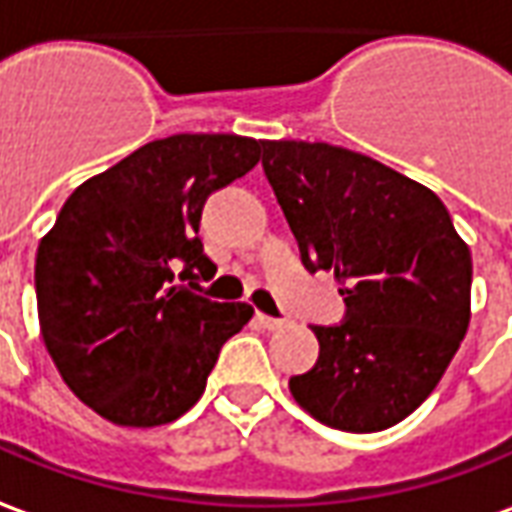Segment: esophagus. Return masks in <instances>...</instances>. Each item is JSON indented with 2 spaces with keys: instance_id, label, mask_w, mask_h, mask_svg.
Segmentation results:
<instances>
[{
  "instance_id": "obj_1",
  "label": "esophagus",
  "mask_w": 512,
  "mask_h": 512,
  "mask_svg": "<svg viewBox=\"0 0 512 512\" xmlns=\"http://www.w3.org/2000/svg\"><path fill=\"white\" fill-rule=\"evenodd\" d=\"M256 320H259V326H262V329H267V331H276V329H281V326H284V320H278V317H270V315H262V312L256 315Z\"/></svg>"
}]
</instances>
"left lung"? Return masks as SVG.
<instances>
[{
	"label": "left lung",
	"mask_w": 512,
	"mask_h": 512,
	"mask_svg": "<svg viewBox=\"0 0 512 512\" xmlns=\"http://www.w3.org/2000/svg\"><path fill=\"white\" fill-rule=\"evenodd\" d=\"M264 175L309 273L334 270L343 326H315V368L290 379L320 424L382 432L424 404L471 320V250L424 183L326 142H262Z\"/></svg>",
	"instance_id": "left-lung-1"
}]
</instances>
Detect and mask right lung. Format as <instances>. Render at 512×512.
<instances>
[{
  "label": "right lung",
  "mask_w": 512,
  "mask_h": 512,
  "mask_svg": "<svg viewBox=\"0 0 512 512\" xmlns=\"http://www.w3.org/2000/svg\"><path fill=\"white\" fill-rule=\"evenodd\" d=\"M236 133L155 139L88 178L63 203L35 256L38 323L66 387L116 426L178 421L206 390L228 337L253 317L189 287L217 270L200 214L211 192L259 164Z\"/></svg>",
  "instance_id": "right-lung-1"
}]
</instances>
